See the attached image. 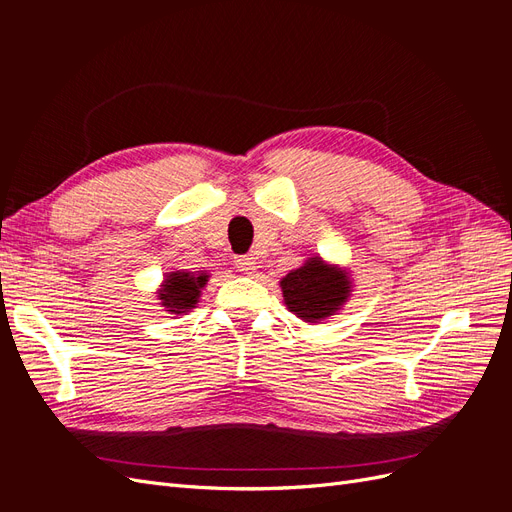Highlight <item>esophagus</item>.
Wrapping results in <instances>:
<instances>
[{
	"mask_svg": "<svg viewBox=\"0 0 512 512\" xmlns=\"http://www.w3.org/2000/svg\"><path fill=\"white\" fill-rule=\"evenodd\" d=\"M235 267H237L241 273L250 275V273L256 271V260L250 258V256H237V258H235Z\"/></svg>",
	"mask_w": 512,
	"mask_h": 512,
	"instance_id": "1",
	"label": "esophagus"
}]
</instances>
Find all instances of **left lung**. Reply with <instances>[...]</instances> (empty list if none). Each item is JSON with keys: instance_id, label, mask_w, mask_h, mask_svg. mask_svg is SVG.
<instances>
[{"instance_id": "1", "label": "left lung", "mask_w": 512, "mask_h": 512, "mask_svg": "<svg viewBox=\"0 0 512 512\" xmlns=\"http://www.w3.org/2000/svg\"><path fill=\"white\" fill-rule=\"evenodd\" d=\"M290 312L305 322H318L344 305L350 282L344 271L324 265L320 258L307 260L280 282Z\"/></svg>"}]
</instances>
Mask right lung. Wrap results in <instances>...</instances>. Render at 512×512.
I'll use <instances>...</instances> for the list:
<instances>
[{
	"label": "right lung",
	"mask_w": 512,
	"mask_h": 512,
	"mask_svg": "<svg viewBox=\"0 0 512 512\" xmlns=\"http://www.w3.org/2000/svg\"><path fill=\"white\" fill-rule=\"evenodd\" d=\"M207 277L205 273H185V271H177V273H170L166 275L164 280V288L160 290V299L162 305L168 307L166 312H173V314H183L192 309L198 303L200 297V288L207 284Z\"/></svg>",
	"instance_id": "obj_1"
}]
</instances>
